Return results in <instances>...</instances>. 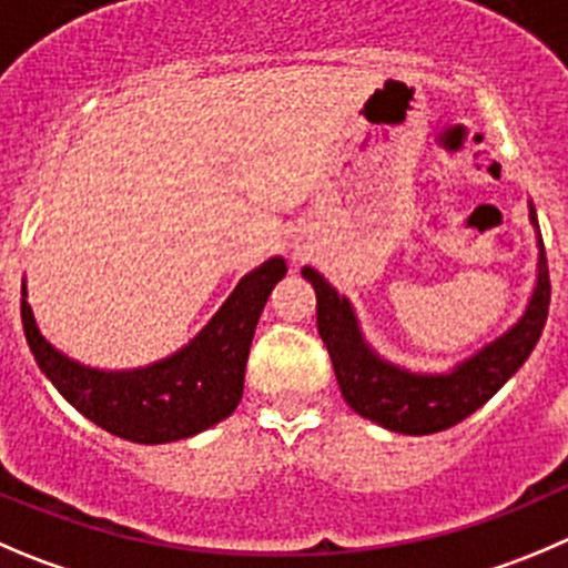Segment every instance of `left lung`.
<instances>
[{"label":"left lung","instance_id":"left-lung-1","mask_svg":"<svg viewBox=\"0 0 568 568\" xmlns=\"http://www.w3.org/2000/svg\"><path fill=\"white\" fill-rule=\"evenodd\" d=\"M530 223L538 236V278L530 304L501 337L463 359L449 374H413L382 359L362 337L351 301L317 270H301L315 287L317 332L332 356L343 398L354 413L402 435H432L468 418L521 368L541 337L549 312V267L532 203Z\"/></svg>","mask_w":568,"mask_h":568}]
</instances>
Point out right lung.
Listing matches in <instances>:
<instances>
[{"mask_svg":"<svg viewBox=\"0 0 568 568\" xmlns=\"http://www.w3.org/2000/svg\"><path fill=\"white\" fill-rule=\"evenodd\" d=\"M287 275L281 256L245 275L203 332L148 368L100 371L69 359L38 328L21 287V323L38 368L78 413L133 443H172L220 424L245 387L253 332L270 293Z\"/></svg>","mask_w":568,"mask_h":568,"instance_id":"add662e5","label":"right lung"}]
</instances>
